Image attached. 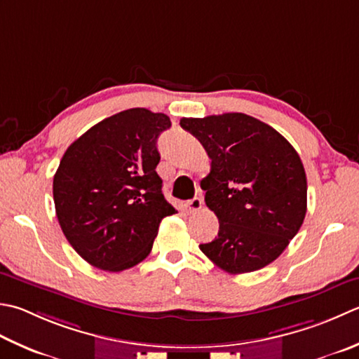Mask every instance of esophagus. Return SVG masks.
<instances>
[{
    "label": "esophagus",
    "instance_id": "1",
    "mask_svg": "<svg viewBox=\"0 0 359 359\" xmlns=\"http://www.w3.org/2000/svg\"><path fill=\"white\" fill-rule=\"evenodd\" d=\"M202 205H203V201H202V198H198V196H196V198H193V199H189L187 202V208H188L189 213L198 212V210L202 208Z\"/></svg>",
    "mask_w": 359,
    "mask_h": 359
}]
</instances>
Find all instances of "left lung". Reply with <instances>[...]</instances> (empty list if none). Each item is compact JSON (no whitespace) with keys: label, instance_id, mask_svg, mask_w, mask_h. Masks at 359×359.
Listing matches in <instances>:
<instances>
[{"label":"left lung","instance_id":"left-lung-1","mask_svg":"<svg viewBox=\"0 0 359 359\" xmlns=\"http://www.w3.org/2000/svg\"><path fill=\"white\" fill-rule=\"evenodd\" d=\"M212 158L201 187L219 231L201 250L229 273L264 268L287 248L306 215V175L296 149L244 114L182 118Z\"/></svg>","mask_w":359,"mask_h":359}]
</instances>
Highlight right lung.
<instances>
[{"label":"right lung","mask_w":359,"mask_h":359,"mask_svg":"<svg viewBox=\"0 0 359 359\" xmlns=\"http://www.w3.org/2000/svg\"><path fill=\"white\" fill-rule=\"evenodd\" d=\"M165 114L129 109L102 119L69 144L54 174L55 215L87 263L119 272L149 255L158 226L175 208L161 193L157 138Z\"/></svg>","instance_id":"obj_1"}]
</instances>
